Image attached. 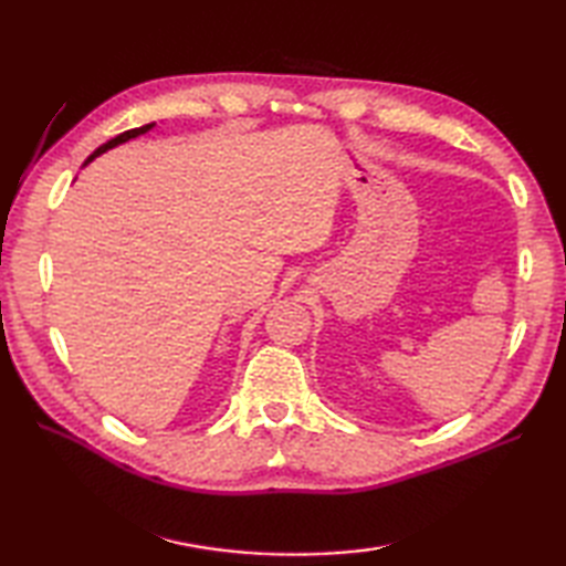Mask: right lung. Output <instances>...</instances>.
<instances>
[{
  "instance_id": "add662e5",
  "label": "right lung",
  "mask_w": 566,
  "mask_h": 566,
  "mask_svg": "<svg viewBox=\"0 0 566 566\" xmlns=\"http://www.w3.org/2000/svg\"><path fill=\"white\" fill-rule=\"evenodd\" d=\"M155 124H146V126H140V128H130V130H124V134H118L116 138H112V140H106L104 146H99L97 150H94L87 160H84V165L87 163H92L94 158H97V155H102V153H106L109 148H116L118 143H126V140H130V138H136V136H143V134H148V130L153 128Z\"/></svg>"
}]
</instances>
